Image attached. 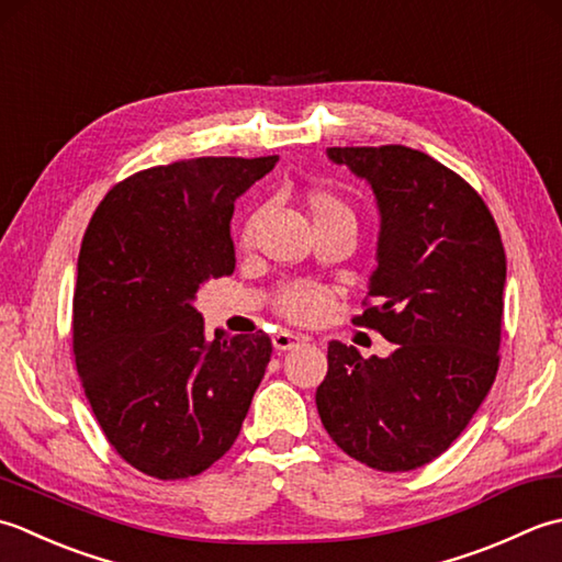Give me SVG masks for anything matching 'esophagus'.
Masks as SVG:
<instances>
[{"label":"esophagus","instance_id":"34e87169","mask_svg":"<svg viewBox=\"0 0 562 562\" xmlns=\"http://www.w3.org/2000/svg\"><path fill=\"white\" fill-rule=\"evenodd\" d=\"M271 345H273V349L277 351H289V349H295V347H301L303 345V337H297V335H293V331H277V335L271 337Z\"/></svg>","mask_w":562,"mask_h":562}]
</instances>
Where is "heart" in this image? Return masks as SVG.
<instances>
[{
  "instance_id": "1",
  "label": "heart",
  "mask_w": 562,
  "mask_h": 562,
  "mask_svg": "<svg viewBox=\"0 0 562 562\" xmlns=\"http://www.w3.org/2000/svg\"><path fill=\"white\" fill-rule=\"evenodd\" d=\"M307 209L313 213V221L325 223V221H335V217H353L349 205L337 199L335 193L327 191H313L307 196ZM259 225V213H251L247 217V223L243 227V243H251V237L257 233ZM331 301V291L325 289V285H315V283H291L285 285L281 293V313L285 317L295 319V323H313L319 315H323Z\"/></svg>"
}]
</instances>
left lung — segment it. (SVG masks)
Instances as JSON below:
<instances>
[{
	"mask_svg": "<svg viewBox=\"0 0 562 562\" xmlns=\"http://www.w3.org/2000/svg\"><path fill=\"white\" fill-rule=\"evenodd\" d=\"M375 196L378 243L357 323L393 341L385 359L329 341L315 393L341 451L385 473L415 471L458 439L497 375L507 259L483 199L405 145L327 147Z\"/></svg>",
	"mask_w": 562,
	"mask_h": 562,
	"instance_id": "1",
	"label": "left lung"
}]
</instances>
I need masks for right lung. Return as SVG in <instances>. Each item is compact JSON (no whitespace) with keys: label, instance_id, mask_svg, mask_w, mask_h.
<instances>
[{"label":"right lung","instance_id":"1","mask_svg":"<svg viewBox=\"0 0 562 562\" xmlns=\"http://www.w3.org/2000/svg\"><path fill=\"white\" fill-rule=\"evenodd\" d=\"M279 157H196L137 171L91 217L77 259V373L113 449L159 480L199 475L235 443L271 339H205L199 291L235 271V201Z\"/></svg>","mask_w":562,"mask_h":562}]
</instances>
